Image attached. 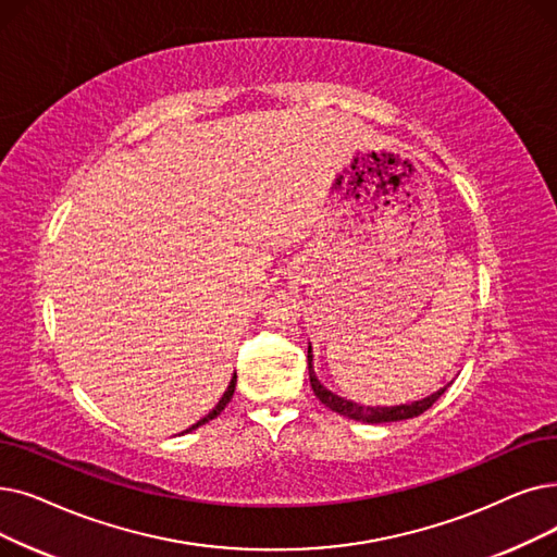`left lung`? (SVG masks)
Here are the masks:
<instances>
[{
	"label": "left lung",
	"mask_w": 557,
	"mask_h": 557,
	"mask_svg": "<svg viewBox=\"0 0 557 557\" xmlns=\"http://www.w3.org/2000/svg\"><path fill=\"white\" fill-rule=\"evenodd\" d=\"M307 364H309V382H311V389L313 394H317V398L327 405L332 412H338L344 417H350L355 421H364V423H389V421H405V419H414L419 414H423L425 409H430L434 403H437L442 398V394L446 392L440 389L437 394H432L423 400H417L412 405H396V407H364V405H357V403H350V400H344L338 398L336 394L327 392L325 386L319 382V377L313 375V369H311V346L307 350Z\"/></svg>",
	"instance_id": "left-lung-1"
}]
</instances>
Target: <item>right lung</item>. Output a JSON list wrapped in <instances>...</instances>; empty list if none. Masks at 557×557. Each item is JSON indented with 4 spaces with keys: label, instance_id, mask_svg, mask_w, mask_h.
I'll return each instance as SVG.
<instances>
[{
    "label": "right lung",
    "instance_id": "right-lung-1",
    "mask_svg": "<svg viewBox=\"0 0 557 557\" xmlns=\"http://www.w3.org/2000/svg\"><path fill=\"white\" fill-rule=\"evenodd\" d=\"M234 386H236V373H234V377H232V382H230V386H227V392H225V394H223V398L219 400V405H215V407L211 409V412H209V414H207L205 419H200V421H198L196 425H190L188 430H196L198 425H205V423H209L211 419H215V417H219V414L223 412V409L227 407V403L232 400V396H234ZM188 430H186V432H188Z\"/></svg>",
    "mask_w": 557,
    "mask_h": 557
}]
</instances>
